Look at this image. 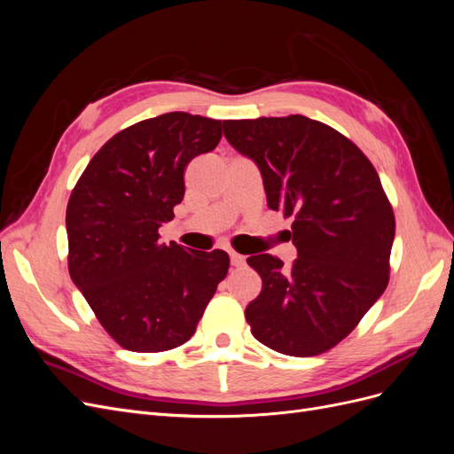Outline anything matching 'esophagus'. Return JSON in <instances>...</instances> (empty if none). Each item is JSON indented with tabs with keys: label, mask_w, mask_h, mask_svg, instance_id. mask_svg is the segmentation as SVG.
<instances>
[{
	"label": "esophagus",
	"mask_w": 454,
	"mask_h": 454,
	"mask_svg": "<svg viewBox=\"0 0 454 454\" xmlns=\"http://www.w3.org/2000/svg\"><path fill=\"white\" fill-rule=\"evenodd\" d=\"M229 257H231V265H232V267H244V265H246V257L240 255V254H237V252H231Z\"/></svg>",
	"instance_id": "1"
}]
</instances>
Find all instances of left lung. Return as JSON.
Instances as JSON below:
<instances>
[{"label":"left lung","mask_w":454,"mask_h":454,"mask_svg":"<svg viewBox=\"0 0 454 454\" xmlns=\"http://www.w3.org/2000/svg\"><path fill=\"white\" fill-rule=\"evenodd\" d=\"M223 134L257 164L269 208L294 219L290 267L248 257L263 280L244 312L252 335L297 358L332 350L388 286L395 219L380 177L347 136L305 115L223 121Z\"/></svg>","instance_id":"left-lung-1"}]
</instances>
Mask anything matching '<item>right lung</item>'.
I'll return each mask as SVG.
<instances>
[{
	"label": "right lung",
	"mask_w": 454,
	"mask_h": 454,
	"mask_svg": "<svg viewBox=\"0 0 454 454\" xmlns=\"http://www.w3.org/2000/svg\"><path fill=\"white\" fill-rule=\"evenodd\" d=\"M222 134V121L185 112L140 121L98 149L72 191L67 270L122 348L184 345L225 278L223 250L159 242V227L184 199L187 164L212 151Z\"/></svg>",
	"instance_id": "right-lung-1"
}]
</instances>
